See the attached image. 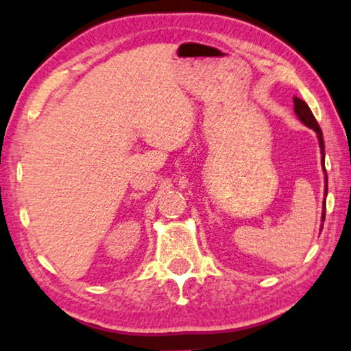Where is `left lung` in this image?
Returning <instances> with one entry per match:
<instances>
[{
  "instance_id": "left-lung-1",
  "label": "left lung",
  "mask_w": 351,
  "mask_h": 351,
  "mask_svg": "<svg viewBox=\"0 0 351 351\" xmlns=\"http://www.w3.org/2000/svg\"><path fill=\"white\" fill-rule=\"evenodd\" d=\"M294 112L298 114L299 121L302 122L304 125H307L312 128V130L317 132V136H318V143H319V149H322V156H323V169H324V141H323V132L322 128H319L317 119H315L313 112L310 111V108L307 103L304 100H300V98L294 97ZM324 180H326V187H324V195H328V175H326V169H324ZM324 216H326V200L323 202V215H322V221H324Z\"/></svg>"
}]
</instances>
